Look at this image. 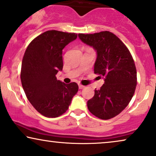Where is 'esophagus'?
I'll return each instance as SVG.
<instances>
[{"instance_id": "34e87169", "label": "esophagus", "mask_w": 156, "mask_h": 156, "mask_svg": "<svg viewBox=\"0 0 156 156\" xmlns=\"http://www.w3.org/2000/svg\"><path fill=\"white\" fill-rule=\"evenodd\" d=\"M84 88V86L82 85V84H79V89H80V90H82V89Z\"/></svg>"}]
</instances>
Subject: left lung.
Returning <instances> with one entry per match:
<instances>
[{"label":"left lung","instance_id":"1","mask_svg":"<svg viewBox=\"0 0 156 156\" xmlns=\"http://www.w3.org/2000/svg\"><path fill=\"white\" fill-rule=\"evenodd\" d=\"M78 36L97 51L94 72L105 81L87 101L88 110L97 118L109 120L120 114L134 94L137 85L134 60L127 46L110 31L79 34Z\"/></svg>","mask_w":156,"mask_h":156}]
</instances>
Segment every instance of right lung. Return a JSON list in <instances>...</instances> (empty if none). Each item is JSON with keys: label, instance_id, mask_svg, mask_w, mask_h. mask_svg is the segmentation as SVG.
<instances>
[{"label": "right lung", "instance_id": "obj_1", "mask_svg": "<svg viewBox=\"0 0 156 156\" xmlns=\"http://www.w3.org/2000/svg\"><path fill=\"white\" fill-rule=\"evenodd\" d=\"M76 38L74 33L47 31L34 38L24 54L22 87L34 108L47 118L64 114L78 92L76 83L65 84L56 77L63 69L62 50Z\"/></svg>", "mask_w": 156, "mask_h": 156}]
</instances>
